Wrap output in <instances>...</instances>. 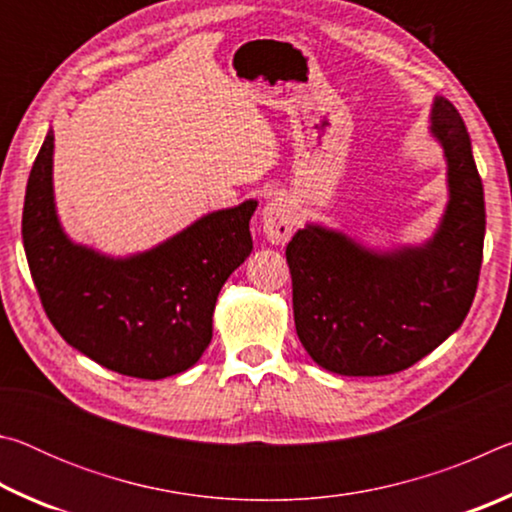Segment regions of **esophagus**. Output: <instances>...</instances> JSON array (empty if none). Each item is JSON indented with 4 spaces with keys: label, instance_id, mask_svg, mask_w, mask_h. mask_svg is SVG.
Wrapping results in <instances>:
<instances>
[{
    "label": "esophagus",
    "instance_id": "obj_1",
    "mask_svg": "<svg viewBox=\"0 0 512 512\" xmlns=\"http://www.w3.org/2000/svg\"><path fill=\"white\" fill-rule=\"evenodd\" d=\"M298 225V212L289 198H273L262 212V228L271 244H284Z\"/></svg>",
    "mask_w": 512,
    "mask_h": 512
}]
</instances>
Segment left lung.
Returning <instances> with one entry per match:
<instances>
[{
    "instance_id": "8db88e82",
    "label": "left lung",
    "mask_w": 512,
    "mask_h": 512,
    "mask_svg": "<svg viewBox=\"0 0 512 512\" xmlns=\"http://www.w3.org/2000/svg\"><path fill=\"white\" fill-rule=\"evenodd\" d=\"M431 133L447 158L449 203L427 244L372 253L343 232L307 225L287 246L298 339L336 375L406 370L472 307L485 237L481 176L463 119L445 97L433 101Z\"/></svg>"
}]
</instances>
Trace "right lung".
<instances>
[{
  "label": "right lung",
  "instance_id": "right-lung-1",
  "mask_svg": "<svg viewBox=\"0 0 512 512\" xmlns=\"http://www.w3.org/2000/svg\"><path fill=\"white\" fill-rule=\"evenodd\" d=\"M49 131L29 173L22 241L51 325L119 375L164 379L185 372L212 341V314L230 273L253 250L257 203L203 216L146 253L112 259L72 244L60 228Z\"/></svg>",
  "mask_w": 512,
  "mask_h": 512
}]
</instances>
